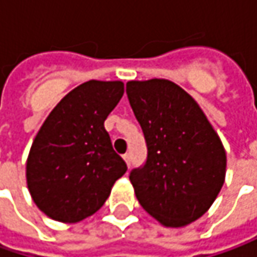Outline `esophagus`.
Returning <instances> with one entry per match:
<instances>
[{
	"label": "esophagus",
	"instance_id": "1",
	"mask_svg": "<svg viewBox=\"0 0 257 257\" xmlns=\"http://www.w3.org/2000/svg\"><path fill=\"white\" fill-rule=\"evenodd\" d=\"M123 159H124V162L127 163V166H130V163H132V154L130 153L123 154Z\"/></svg>",
	"mask_w": 257,
	"mask_h": 257
}]
</instances>
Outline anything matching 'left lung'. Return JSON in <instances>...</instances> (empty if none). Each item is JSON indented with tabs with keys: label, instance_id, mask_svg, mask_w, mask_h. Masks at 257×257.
<instances>
[{
	"label": "left lung",
	"instance_id": "8db88e82",
	"mask_svg": "<svg viewBox=\"0 0 257 257\" xmlns=\"http://www.w3.org/2000/svg\"><path fill=\"white\" fill-rule=\"evenodd\" d=\"M125 91L147 143L130 182L146 212L166 227L187 226L210 209L226 176V152L189 93L164 80L128 81Z\"/></svg>",
	"mask_w": 257,
	"mask_h": 257
}]
</instances>
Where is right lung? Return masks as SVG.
Returning a JSON list of instances; mask_svg holds the SVG:
<instances>
[{
    "instance_id": "add662e5",
    "label": "right lung",
    "mask_w": 257,
    "mask_h": 257,
    "mask_svg": "<svg viewBox=\"0 0 257 257\" xmlns=\"http://www.w3.org/2000/svg\"><path fill=\"white\" fill-rule=\"evenodd\" d=\"M123 94L121 81L90 80L61 98L38 130L25 176L33 200L50 219L84 220L127 172L104 128Z\"/></svg>"
}]
</instances>
